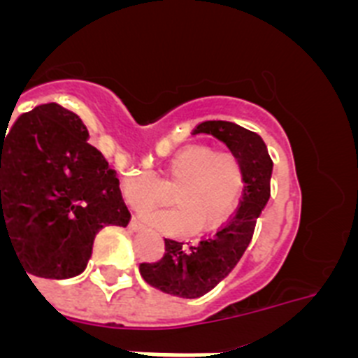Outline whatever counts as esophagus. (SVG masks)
Masks as SVG:
<instances>
[{
  "mask_svg": "<svg viewBox=\"0 0 358 358\" xmlns=\"http://www.w3.org/2000/svg\"><path fill=\"white\" fill-rule=\"evenodd\" d=\"M129 227H131L132 231H136V229H141V227H143V222H141L140 218L132 217V218H131V222H129Z\"/></svg>",
  "mask_w": 358,
  "mask_h": 358,
  "instance_id": "obj_1",
  "label": "esophagus"
}]
</instances>
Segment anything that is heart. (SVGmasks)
I'll return each mask as SVG.
<instances>
[{"mask_svg": "<svg viewBox=\"0 0 358 358\" xmlns=\"http://www.w3.org/2000/svg\"><path fill=\"white\" fill-rule=\"evenodd\" d=\"M243 166L235 152L213 150L195 143L177 150L163 173H131L123 181V192L134 208L164 204L176 192L177 210L148 213L152 222L172 231H182L195 222L210 227L222 222L235 210L243 189Z\"/></svg>", "mask_w": 358, "mask_h": 358, "instance_id": "b5f03b06", "label": "heart"}]
</instances>
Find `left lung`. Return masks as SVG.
Instances as JSON below:
<instances>
[{
  "instance_id": "left-lung-1",
  "label": "left lung",
  "mask_w": 358,
  "mask_h": 358,
  "mask_svg": "<svg viewBox=\"0 0 358 358\" xmlns=\"http://www.w3.org/2000/svg\"><path fill=\"white\" fill-rule=\"evenodd\" d=\"M211 134L235 152L243 166V194L235 213L199 242L164 238V255L140 264L143 280L164 294L199 297L217 287L235 268L255 233L256 220L271 197L273 159L256 132L224 120H206L192 134Z\"/></svg>"
}]
</instances>
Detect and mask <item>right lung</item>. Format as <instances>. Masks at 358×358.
I'll return each instance as SVG.
<instances>
[{"instance_id": "obj_1", "label": "right lung", "mask_w": 358, "mask_h": 358, "mask_svg": "<svg viewBox=\"0 0 358 358\" xmlns=\"http://www.w3.org/2000/svg\"><path fill=\"white\" fill-rule=\"evenodd\" d=\"M0 129V248L5 238L28 278L80 274L106 226L131 211L115 169L87 141V127L55 102Z\"/></svg>"}]
</instances>
